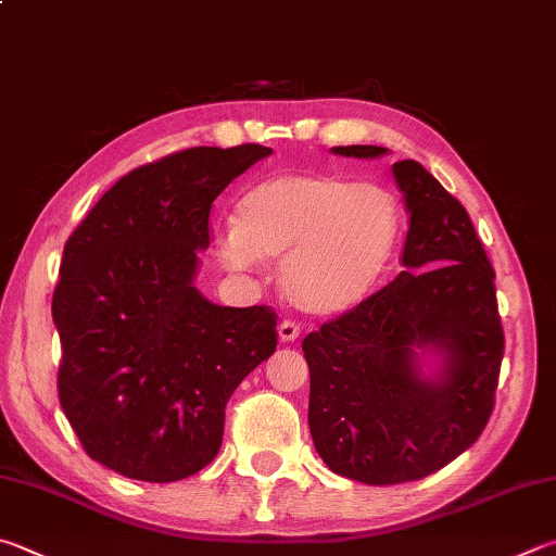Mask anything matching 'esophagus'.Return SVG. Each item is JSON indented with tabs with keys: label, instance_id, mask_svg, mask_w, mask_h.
<instances>
[{
	"label": "esophagus",
	"instance_id": "obj_1",
	"mask_svg": "<svg viewBox=\"0 0 556 556\" xmlns=\"http://www.w3.org/2000/svg\"><path fill=\"white\" fill-rule=\"evenodd\" d=\"M299 326L294 320H281L277 326V336H279V342H294L299 338Z\"/></svg>",
	"mask_w": 556,
	"mask_h": 556
}]
</instances>
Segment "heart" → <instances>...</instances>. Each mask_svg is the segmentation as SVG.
Segmentation results:
<instances>
[{"label":"heart","mask_w":556,"mask_h":556,"mask_svg":"<svg viewBox=\"0 0 556 556\" xmlns=\"http://www.w3.org/2000/svg\"><path fill=\"white\" fill-rule=\"evenodd\" d=\"M401 238L389 189L326 169L281 173L252 185L236 220L216 236L224 265L279 260L285 296L311 316H340L377 289Z\"/></svg>","instance_id":"obj_1"}]
</instances>
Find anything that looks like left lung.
I'll use <instances>...</instances> for the list:
<instances>
[{"mask_svg":"<svg viewBox=\"0 0 556 556\" xmlns=\"http://www.w3.org/2000/svg\"><path fill=\"white\" fill-rule=\"evenodd\" d=\"M375 160L379 146H338ZM410 216L403 271L304 338L320 459L369 486L428 477L486 428L503 359L493 267L471 218L416 160L391 167Z\"/></svg>","mask_w":556,"mask_h":556,"instance_id":"left-lung-1","label":"left lung"}]
</instances>
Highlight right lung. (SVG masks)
Segmentation results:
<instances>
[{
	"mask_svg": "<svg viewBox=\"0 0 556 556\" xmlns=\"http://www.w3.org/2000/svg\"><path fill=\"white\" fill-rule=\"evenodd\" d=\"M265 146L191 148L121 177L65 243L58 393L87 454L167 483L216 457L228 399L277 348L275 313L194 287L214 199Z\"/></svg>",
	"mask_w": 556,
	"mask_h": 556,
	"instance_id": "obj_1",
	"label": "right lung"
}]
</instances>
